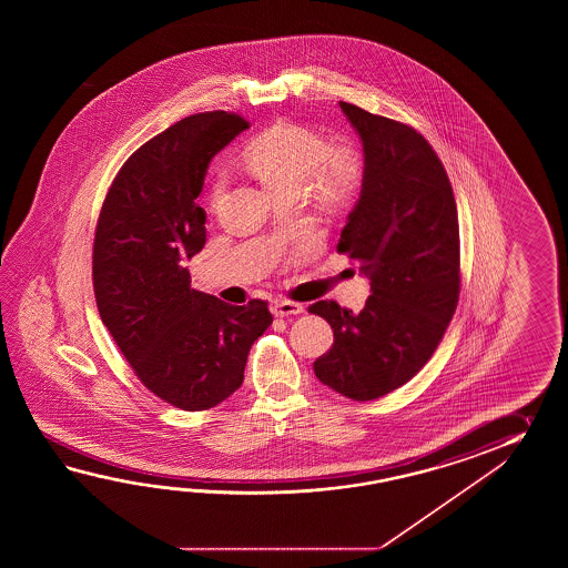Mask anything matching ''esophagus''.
Segmentation results:
<instances>
[{
	"mask_svg": "<svg viewBox=\"0 0 568 568\" xmlns=\"http://www.w3.org/2000/svg\"><path fill=\"white\" fill-rule=\"evenodd\" d=\"M304 308H302V304L298 302H290V301H280L274 302V306H272V314L274 316H294V314H301Z\"/></svg>",
	"mask_w": 568,
	"mask_h": 568,
	"instance_id": "esophagus-1",
	"label": "esophagus"
}]
</instances>
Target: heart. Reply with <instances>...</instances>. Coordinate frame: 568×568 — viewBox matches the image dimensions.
I'll list each match as a JSON object with an SVG mask.
<instances>
[{
	"label": "heart",
	"mask_w": 568,
	"mask_h": 568,
	"mask_svg": "<svg viewBox=\"0 0 568 568\" xmlns=\"http://www.w3.org/2000/svg\"><path fill=\"white\" fill-rule=\"evenodd\" d=\"M243 164L267 193H296L304 189L321 211L335 213L351 203L363 181L359 152L347 144H326L308 128L276 123L245 145ZM223 194V179L215 176L209 203L215 209Z\"/></svg>",
	"instance_id": "1"
}]
</instances>
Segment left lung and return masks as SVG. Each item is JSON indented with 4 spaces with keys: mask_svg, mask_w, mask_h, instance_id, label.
<instances>
[{
    "mask_svg": "<svg viewBox=\"0 0 568 568\" xmlns=\"http://www.w3.org/2000/svg\"><path fill=\"white\" fill-rule=\"evenodd\" d=\"M363 144L362 194L337 250L359 264L362 313L314 302L335 343L314 362L345 398H382L433 357L459 302V219L443 162L410 125L338 101Z\"/></svg>",
    "mask_w": 568,
    "mask_h": 568,
    "instance_id": "left-lung-1",
    "label": "left lung"
}]
</instances>
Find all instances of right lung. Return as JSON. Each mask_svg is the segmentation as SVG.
I'll use <instances>...</instances> for the list:
<instances>
[{"label":"right lung","mask_w":568,"mask_h":568,"mask_svg":"<svg viewBox=\"0 0 568 568\" xmlns=\"http://www.w3.org/2000/svg\"><path fill=\"white\" fill-rule=\"evenodd\" d=\"M247 128L227 111L176 121L128 158L97 221L101 321L140 382L181 410L230 398L255 338L274 321L267 302L231 306L191 288L186 270L206 242L205 209L194 199L209 162Z\"/></svg>","instance_id":"right-lung-1"}]
</instances>
